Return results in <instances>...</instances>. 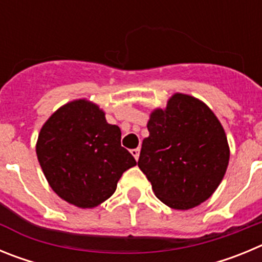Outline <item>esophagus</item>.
Wrapping results in <instances>:
<instances>
[{"label": "esophagus", "mask_w": 262, "mask_h": 262, "mask_svg": "<svg viewBox=\"0 0 262 262\" xmlns=\"http://www.w3.org/2000/svg\"><path fill=\"white\" fill-rule=\"evenodd\" d=\"M131 155H133V156L135 157L136 161H138L139 155H140V149H139V148H134V149H131Z\"/></svg>", "instance_id": "34e87169"}]
</instances>
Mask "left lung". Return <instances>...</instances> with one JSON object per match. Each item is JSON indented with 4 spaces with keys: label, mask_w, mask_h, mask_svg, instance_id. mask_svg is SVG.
<instances>
[{
    "label": "left lung",
    "mask_w": 262,
    "mask_h": 262,
    "mask_svg": "<svg viewBox=\"0 0 262 262\" xmlns=\"http://www.w3.org/2000/svg\"><path fill=\"white\" fill-rule=\"evenodd\" d=\"M138 165L155 195L174 210H189L214 194L226 174L230 147L223 126L209 106L174 93L147 123Z\"/></svg>",
    "instance_id": "left-lung-1"
}]
</instances>
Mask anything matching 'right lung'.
<instances>
[{
  "instance_id": "right-lung-1",
  "label": "right lung",
  "mask_w": 262,
  "mask_h": 262,
  "mask_svg": "<svg viewBox=\"0 0 262 262\" xmlns=\"http://www.w3.org/2000/svg\"><path fill=\"white\" fill-rule=\"evenodd\" d=\"M120 128L88 99L62 105L47 119L36 142V156L48 184L61 200L93 209L108 200L119 178L136 165L120 145Z\"/></svg>"
}]
</instances>
